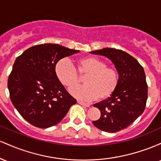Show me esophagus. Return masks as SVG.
Instances as JSON below:
<instances>
[{
	"mask_svg": "<svg viewBox=\"0 0 161 161\" xmlns=\"http://www.w3.org/2000/svg\"><path fill=\"white\" fill-rule=\"evenodd\" d=\"M78 104L82 105V106L87 107V108H88V107H90V104H88V103H85V102H83V101H78Z\"/></svg>",
	"mask_w": 161,
	"mask_h": 161,
	"instance_id": "esophagus-1",
	"label": "esophagus"
}]
</instances>
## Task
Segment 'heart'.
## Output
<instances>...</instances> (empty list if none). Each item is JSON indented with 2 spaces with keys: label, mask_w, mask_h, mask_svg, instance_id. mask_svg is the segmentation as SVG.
<instances>
[{
  "label": "heart",
  "mask_w": 161,
  "mask_h": 161,
  "mask_svg": "<svg viewBox=\"0 0 161 161\" xmlns=\"http://www.w3.org/2000/svg\"><path fill=\"white\" fill-rule=\"evenodd\" d=\"M80 75H86V85L75 86L69 89V93L76 98L83 101L104 100L111 96L119 86V74L114 68L109 67L106 62L94 57L79 59L76 67L67 59H61L55 66V74L61 84L66 87L77 85Z\"/></svg>",
  "instance_id": "heart-1"
}]
</instances>
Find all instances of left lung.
Here are the masks:
<instances>
[{
	"instance_id": "8db88e82",
	"label": "left lung",
	"mask_w": 161,
	"mask_h": 161,
	"mask_svg": "<svg viewBox=\"0 0 161 161\" xmlns=\"http://www.w3.org/2000/svg\"><path fill=\"white\" fill-rule=\"evenodd\" d=\"M90 53L110 59L119 74L116 92L94 104L101 111V117L92 122L101 130L114 133L127 128L145 110L147 99L145 71L136 58L121 50L105 47Z\"/></svg>"
}]
</instances>
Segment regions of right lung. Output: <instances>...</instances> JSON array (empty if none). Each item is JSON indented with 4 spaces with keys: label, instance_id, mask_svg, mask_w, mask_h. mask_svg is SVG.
Instances as JSON below:
<instances>
[{
    "label": "right lung",
    "instance_id": "1",
    "mask_svg": "<svg viewBox=\"0 0 161 161\" xmlns=\"http://www.w3.org/2000/svg\"><path fill=\"white\" fill-rule=\"evenodd\" d=\"M79 52L55 44L25 50L16 59L8 78L10 100L29 123L45 129L60 123L76 103L55 74L57 63Z\"/></svg>",
    "mask_w": 161,
    "mask_h": 161
}]
</instances>
